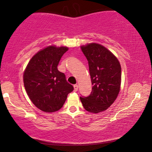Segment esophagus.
Segmentation results:
<instances>
[{"instance_id":"obj_1","label":"esophagus","mask_w":152,"mask_h":152,"mask_svg":"<svg viewBox=\"0 0 152 152\" xmlns=\"http://www.w3.org/2000/svg\"><path fill=\"white\" fill-rule=\"evenodd\" d=\"M73 86H74V91H77L78 90V85L75 84Z\"/></svg>"}]
</instances>
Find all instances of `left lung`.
<instances>
[{
	"mask_svg": "<svg viewBox=\"0 0 152 152\" xmlns=\"http://www.w3.org/2000/svg\"><path fill=\"white\" fill-rule=\"evenodd\" d=\"M88 62L93 88L88 97H80L83 107L90 113L107 110L117 98L121 84V66L111 51L98 43L81 46Z\"/></svg>",
	"mask_w": 152,
	"mask_h": 152,
	"instance_id": "1",
	"label": "left lung"
}]
</instances>
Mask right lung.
<instances>
[{
  "label": "right lung",
  "mask_w": 152,
  "mask_h": 152,
  "mask_svg": "<svg viewBox=\"0 0 152 152\" xmlns=\"http://www.w3.org/2000/svg\"><path fill=\"white\" fill-rule=\"evenodd\" d=\"M67 47L50 45L33 56L23 73V83L30 100L41 111H57L63 107L73 86L57 66Z\"/></svg>",
  "instance_id": "1"
}]
</instances>
